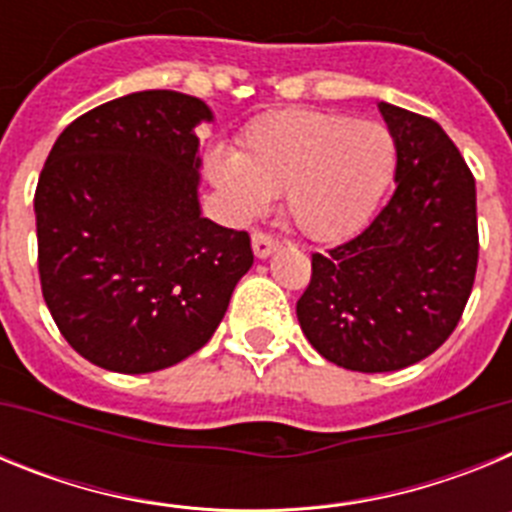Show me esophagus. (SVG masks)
Wrapping results in <instances>:
<instances>
[{"label": "esophagus", "instance_id": "34e87169", "mask_svg": "<svg viewBox=\"0 0 512 512\" xmlns=\"http://www.w3.org/2000/svg\"><path fill=\"white\" fill-rule=\"evenodd\" d=\"M251 243H253V253H256L259 259H266L271 251H277V248H279L277 235L266 233V230H253Z\"/></svg>", "mask_w": 512, "mask_h": 512}]
</instances>
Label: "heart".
Instances as JSON below:
<instances>
[{
	"mask_svg": "<svg viewBox=\"0 0 512 512\" xmlns=\"http://www.w3.org/2000/svg\"><path fill=\"white\" fill-rule=\"evenodd\" d=\"M397 171L382 122L328 110H277L243 128L241 151L207 153V176L235 212L256 215L284 192L289 220L315 241H341L372 217Z\"/></svg>",
	"mask_w": 512,
	"mask_h": 512,
	"instance_id": "b5f03b06",
	"label": "heart"
}]
</instances>
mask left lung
<instances>
[{
  "instance_id": "obj_1",
  "label": "left lung",
  "mask_w": 512,
  "mask_h": 512,
  "mask_svg": "<svg viewBox=\"0 0 512 512\" xmlns=\"http://www.w3.org/2000/svg\"><path fill=\"white\" fill-rule=\"evenodd\" d=\"M397 140V189L359 235L312 253L297 300L302 333L351 372H397L459 325L479 259L477 189L431 117L379 102Z\"/></svg>"
}]
</instances>
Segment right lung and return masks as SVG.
Returning <instances> with one entry per match:
<instances>
[{
	"instance_id": "right-lung-1",
	"label": "right lung",
	"mask_w": 512,
	"mask_h": 512,
	"mask_svg": "<svg viewBox=\"0 0 512 512\" xmlns=\"http://www.w3.org/2000/svg\"><path fill=\"white\" fill-rule=\"evenodd\" d=\"M207 104L135 92L76 117L35 189L45 305L76 354L120 374L179 364L212 338L251 269L246 230L200 215Z\"/></svg>"
}]
</instances>
